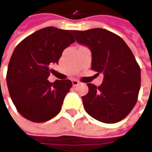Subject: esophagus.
<instances>
[{"label": "esophagus", "mask_w": 152, "mask_h": 152, "mask_svg": "<svg viewBox=\"0 0 152 152\" xmlns=\"http://www.w3.org/2000/svg\"><path fill=\"white\" fill-rule=\"evenodd\" d=\"M72 84H73V86L75 87L79 84V82H78V80H75V79H74V80H72Z\"/></svg>", "instance_id": "34e87169"}]
</instances>
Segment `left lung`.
I'll list each match as a JSON object with an SVG mask.
<instances>
[{"label": "left lung", "instance_id": "8db88e82", "mask_svg": "<svg viewBox=\"0 0 152 152\" xmlns=\"http://www.w3.org/2000/svg\"><path fill=\"white\" fill-rule=\"evenodd\" d=\"M72 33L78 44L91 50V69L103 74L100 86L87 84L88 93L82 97L84 109L99 122L121 121L136 105L141 87V69L132 50L120 36L104 29Z\"/></svg>", "mask_w": 152, "mask_h": 152}]
</instances>
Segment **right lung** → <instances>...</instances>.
I'll return each mask as SVG.
<instances>
[{"instance_id":"obj_1","label":"right lung","mask_w":152,"mask_h":152,"mask_svg":"<svg viewBox=\"0 0 152 152\" xmlns=\"http://www.w3.org/2000/svg\"><path fill=\"white\" fill-rule=\"evenodd\" d=\"M72 31L53 26L39 30L24 39L11 55L6 74L9 94L20 114L31 122L55 117L72 87L69 79H47L63 51L75 41Z\"/></svg>"}]
</instances>
